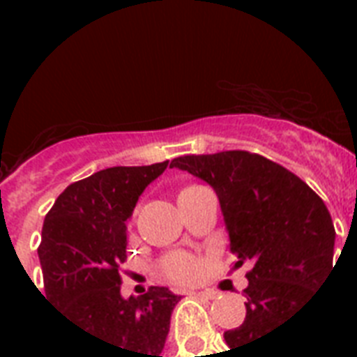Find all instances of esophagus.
<instances>
[{
  "mask_svg": "<svg viewBox=\"0 0 357 357\" xmlns=\"http://www.w3.org/2000/svg\"><path fill=\"white\" fill-rule=\"evenodd\" d=\"M195 296H200V298H206V300H215L217 298V293L215 291H211V289H207V291H196V293H192Z\"/></svg>",
  "mask_w": 357,
  "mask_h": 357,
  "instance_id": "1",
  "label": "esophagus"
}]
</instances>
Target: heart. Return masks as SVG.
<instances>
[{
	"mask_svg": "<svg viewBox=\"0 0 357 357\" xmlns=\"http://www.w3.org/2000/svg\"><path fill=\"white\" fill-rule=\"evenodd\" d=\"M190 187H185L181 190H187ZM162 272L165 276L174 283L179 285H189L200 280L202 276V265L200 261L195 259L192 255L183 254V252H176L165 257L162 261Z\"/></svg>",
	"mask_w": 357,
	"mask_h": 357,
	"instance_id": "heart-1",
	"label": "heart"
}]
</instances>
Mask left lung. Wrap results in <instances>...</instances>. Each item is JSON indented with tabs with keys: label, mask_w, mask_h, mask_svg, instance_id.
I'll return each instance as SVG.
<instances>
[{
	"label": "left lung",
	"mask_w": 357,
	"mask_h": 357,
	"mask_svg": "<svg viewBox=\"0 0 357 357\" xmlns=\"http://www.w3.org/2000/svg\"><path fill=\"white\" fill-rule=\"evenodd\" d=\"M170 167L215 189L235 266L252 261L246 319L224 332L229 350L265 337L305 305L333 271L335 228L324 202L282 165L243 150L185 155Z\"/></svg>",
	"instance_id": "obj_1"
}]
</instances>
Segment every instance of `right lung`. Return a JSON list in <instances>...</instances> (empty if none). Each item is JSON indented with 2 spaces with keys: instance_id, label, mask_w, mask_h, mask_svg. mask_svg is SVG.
I'll use <instances>...</instances> for the list:
<instances>
[{
  "instance_id": "1",
  "label": "right lung",
  "mask_w": 357,
  "mask_h": 357,
  "mask_svg": "<svg viewBox=\"0 0 357 357\" xmlns=\"http://www.w3.org/2000/svg\"><path fill=\"white\" fill-rule=\"evenodd\" d=\"M168 161L150 167H113L75 181L44 218L38 246L44 291L81 332L107 341L126 357H162L170 315L181 296L150 287L122 298L126 222L139 196Z\"/></svg>"
}]
</instances>
